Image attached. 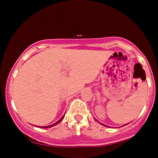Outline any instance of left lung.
Returning <instances> with one entry per match:
<instances>
[{
	"label": "left lung",
	"mask_w": 158,
	"mask_h": 158,
	"mask_svg": "<svg viewBox=\"0 0 158 158\" xmlns=\"http://www.w3.org/2000/svg\"><path fill=\"white\" fill-rule=\"evenodd\" d=\"M98 122H99V121H98ZM100 123V124H102V126H106V125H104V124H102V123ZM127 125V124H126ZM125 126H126V125H125ZM107 127H108V126H107Z\"/></svg>",
	"instance_id": "1"
}]
</instances>
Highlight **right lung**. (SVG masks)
<instances>
[{
    "label": "right lung",
    "instance_id": "obj_1",
    "mask_svg": "<svg viewBox=\"0 0 158 158\" xmlns=\"http://www.w3.org/2000/svg\"><path fill=\"white\" fill-rule=\"evenodd\" d=\"M64 115L62 117H61V118L59 119V120H58L57 122L56 123H53V124H52V125H50V126H40V128H51V127H52V126H56V125H57V124H59V123L61 122V120H62V119L64 118Z\"/></svg>",
    "mask_w": 158,
    "mask_h": 158
}]
</instances>
